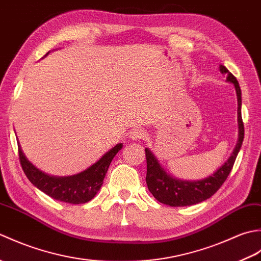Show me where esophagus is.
Returning <instances> with one entry per match:
<instances>
[{"instance_id":"obj_1","label":"esophagus","mask_w":261,"mask_h":261,"mask_svg":"<svg viewBox=\"0 0 261 261\" xmlns=\"http://www.w3.org/2000/svg\"><path fill=\"white\" fill-rule=\"evenodd\" d=\"M146 137L145 131L141 129H135L130 132V138L131 140H140Z\"/></svg>"}]
</instances>
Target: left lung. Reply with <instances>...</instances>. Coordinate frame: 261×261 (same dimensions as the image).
I'll return each instance as SVG.
<instances>
[{"label": "left lung", "instance_id": "8db88e82", "mask_svg": "<svg viewBox=\"0 0 261 261\" xmlns=\"http://www.w3.org/2000/svg\"><path fill=\"white\" fill-rule=\"evenodd\" d=\"M220 71L226 74V81L234 85L238 98V124H239V137L233 152L229 159L221 167L206 178L201 180H180L166 173V170L159 164L154 154L146 148L147 159V176L146 181L148 190L153 197L160 203L169 206H187L201 203L210 198L222 186L228 178L230 171L233 167L238 152L245 137V126H243L241 116V90L236 77L226 69L223 65H220Z\"/></svg>", "mask_w": 261, "mask_h": 261}]
</instances>
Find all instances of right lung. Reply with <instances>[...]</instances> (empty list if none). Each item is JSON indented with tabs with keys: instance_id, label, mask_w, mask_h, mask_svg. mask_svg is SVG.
I'll return each instance as SVG.
<instances>
[{
	"instance_id": "right-lung-1",
	"label": "right lung",
	"mask_w": 261,
	"mask_h": 261,
	"mask_svg": "<svg viewBox=\"0 0 261 261\" xmlns=\"http://www.w3.org/2000/svg\"><path fill=\"white\" fill-rule=\"evenodd\" d=\"M18 147L22 169L33 185L57 201L70 204H83L91 201L99 191L111 162L122 149V143H119L107 153H104V156L98 162L93 164L90 168L80 174L66 177L50 176L39 170L27 159L19 142Z\"/></svg>"
}]
</instances>
